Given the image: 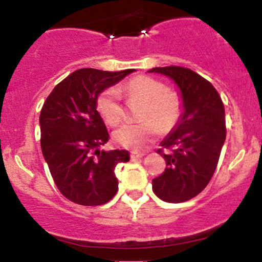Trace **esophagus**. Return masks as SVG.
Returning a JSON list of instances; mask_svg holds the SVG:
<instances>
[{"mask_svg":"<svg viewBox=\"0 0 262 262\" xmlns=\"http://www.w3.org/2000/svg\"><path fill=\"white\" fill-rule=\"evenodd\" d=\"M144 156L143 152H138V151H132L130 152V158L135 160V159H141Z\"/></svg>","mask_w":262,"mask_h":262,"instance_id":"34e87169","label":"esophagus"}]
</instances>
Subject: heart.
I'll list each match as a JSON object with an SVG mask.
<instances>
[{
    "label": "heart",
    "instance_id": "heart-1",
    "mask_svg": "<svg viewBox=\"0 0 262 262\" xmlns=\"http://www.w3.org/2000/svg\"><path fill=\"white\" fill-rule=\"evenodd\" d=\"M124 91L130 97L146 102L141 113V124H124L117 129L113 139L124 148L143 150L159 133V128L167 130L181 114V100L176 92L167 90L161 81L149 76H138L125 83ZM97 110L104 122L117 125L124 117L122 95L117 87H111L101 93Z\"/></svg>",
    "mask_w": 262,
    "mask_h": 262
}]
</instances>
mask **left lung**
Masks as SVG:
<instances>
[{"mask_svg":"<svg viewBox=\"0 0 262 262\" xmlns=\"http://www.w3.org/2000/svg\"><path fill=\"white\" fill-rule=\"evenodd\" d=\"M148 73L172 80L182 102L179 121L158 150L166 169L152 180V191L165 202H185L206 188L217 167L227 135L223 102L212 83L189 69L165 66Z\"/></svg>","mask_w":262,"mask_h":262,"instance_id":"1","label":"left lung"}]
</instances>
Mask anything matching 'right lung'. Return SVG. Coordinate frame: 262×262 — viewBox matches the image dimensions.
I'll use <instances>...</instances> for the list:
<instances>
[{
    "instance_id": "right-lung-1",
    "label": "right lung",
    "mask_w": 262,
    "mask_h": 262,
    "mask_svg": "<svg viewBox=\"0 0 262 262\" xmlns=\"http://www.w3.org/2000/svg\"><path fill=\"white\" fill-rule=\"evenodd\" d=\"M134 70L80 69L58 83L41 108L40 145L56 187L81 206L107 203L118 191L114 169L129 161L127 150H101L108 141L97 100Z\"/></svg>"
}]
</instances>
